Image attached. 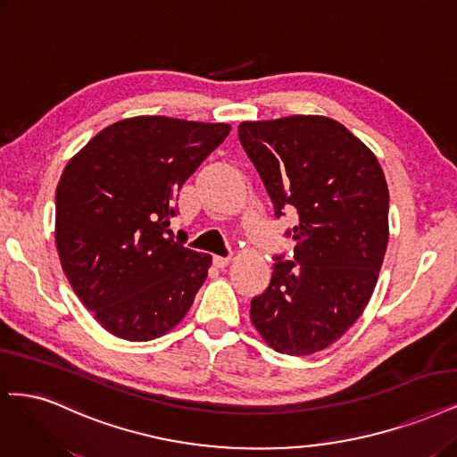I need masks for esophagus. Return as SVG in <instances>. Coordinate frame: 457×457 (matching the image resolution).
Listing matches in <instances>:
<instances>
[{"label": "esophagus", "mask_w": 457, "mask_h": 457, "mask_svg": "<svg viewBox=\"0 0 457 457\" xmlns=\"http://www.w3.org/2000/svg\"><path fill=\"white\" fill-rule=\"evenodd\" d=\"M213 262H215V266H219V269H225V266L230 262V255H225V257L213 255Z\"/></svg>", "instance_id": "obj_1"}]
</instances>
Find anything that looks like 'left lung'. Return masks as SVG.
<instances>
[{"mask_svg": "<svg viewBox=\"0 0 457 457\" xmlns=\"http://www.w3.org/2000/svg\"><path fill=\"white\" fill-rule=\"evenodd\" d=\"M238 137L274 217L298 213L286 230L293 261L274 257L251 321L279 353H316L357 321L378 279L389 212L384 171L348 129L320 115L242 122Z\"/></svg>", "mask_w": 457, "mask_h": 457, "instance_id": "left-lung-1", "label": "left lung"}]
</instances>
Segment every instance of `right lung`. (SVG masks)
<instances>
[{
	"label": "right lung",
	"mask_w": 457,
	"mask_h": 457,
	"mask_svg": "<svg viewBox=\"0 0 457 457\" xmlns=\"http://www.w3.org/2000/svg\"><path fill=\"white\" fill-rule=\"evenodd\" d=\"M225 122L132 117L94 136L56 187V247L75 295L109 333L147 342L191 308L212 255L168 228L183 183L223 144Z\"/></svg>",
	"instance_id": "add662e5"
}]
</instances>
